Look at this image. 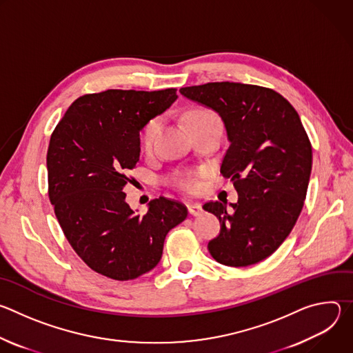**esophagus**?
Returning a JSON list of instances; mask_svg holds the SVG:
<instances>
[{
	"instance_id": "34e87169",
	"label": "esophagus",
	"mask_w": 353,
	"mask_h": 353,
	"mask_svg": "<svg viewBox=\"0 0 353 353\" xmlns=\"http://www.w3.org/2000/svg\"><path fill=\"white\" fill-rule=\"evenodd\" d=\"M188 212H190V215H192V216H198V215H201L203 214V207H201V204H188Z\"/></svg>"
}]
</instances>
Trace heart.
<instances>
[{
  "label": "heart",
  "mask_w": 353,
  "mask_h": 353,
  "mask_svg": "<svg viewBox=\"0 0 353 353\" xmlns=\"http://www.w3.org/2000/svg\"><path fill=\"white\" fill-rule=\"evenodd\" d=\"M219 120L218 114L210 109H194L188 113V124L190 127L198 123H204V121H216ZM162 128V117H154L152 120H149L146 123V125L142 130L141 134V145H142V150L145 154H150L154 150L157 138L161 132ZM176 184L185 190V191H192L196 185L195 179L191 174H184L176 179Z\"/></svg>",
  "instance_id": "heart-1"
}]
</instances>
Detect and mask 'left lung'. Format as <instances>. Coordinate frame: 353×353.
<instances>
[{"instance_id": "left-lung-1", "label": "left lung", "mask_w": 353, "mask_h": 353, "mask_svg": "<svg viewBox=\"0 0 353 353\" xmlns=\"http://www.w3.org/2000/svg\"><path fill=\"white\" fill-rule=\"evenodd\" d=\"M223 120L229 148L221 173L230 179L236 204L210 201L204 210L221 222L208 243L228 267L257 264L285 241L305 204L312 173V143L294 108L274 89L210 82L180 89Z\"/></svg>"}]
</instances>
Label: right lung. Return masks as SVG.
Instances as JSON below:
<instances>
[{
	"instance_id": "1",
	"label": "right lung",
	"mask_w": 353,
	"mask_h": 353,
	"mask_svg": "<svg viewBox=\"0 0 353 353\" xmlns=\"http://www.w3.org/2000/svg\"><path fill=\"white\" fill-rule=\"evenodd\" d=\"M176 90L83 94L50 138V203L75 253L100 275L130 281L155 268L166 234L187 218V208L166 196L135 214L123 191L139 161V131L172 106Z\"/></svg>"
}]
</instances>
